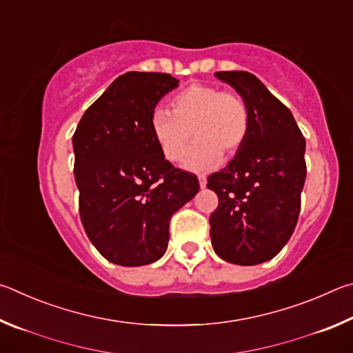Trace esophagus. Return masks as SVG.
Returning <instances> with one entry per match:
<instances>
[{"label": "esophagus", "instance_id": "esophagus-1", "mask_svg": "<svg viewBox=\"0 0 353 353\" xmlns=\"http://www.w3.org/2000/svg\"><path fill=\"white\" fill-rule=\"evenodd\" d=\"M199 187L201 188L207 187V177L205 176H199Z\"/></svg>", "mask_w": 353, "mask_h": 353}]
</instances>
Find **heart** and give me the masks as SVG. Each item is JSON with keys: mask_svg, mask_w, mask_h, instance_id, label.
I'll return each instance as SVG.
<instances>
[{"mask_svg": "<svg viewBox=\"0 0 353 353\" xmlns=\"http://www.w3.org/2000/svg\"><path fill=\"white\" fill-rule=\"evenodd\" d=\"M171 107L172 113L155 109L149 126L170 162L183 159L193 130L196 141L183 162L190 171L214 168L223 154L235 155L248 139L249 107L240 94L221 92L207 83H191L172 98Z\"/></svg>", "mask_w": 353, "mask_h": 353, "instance_id": "heart-1", "label": "heart"}]
</instances>
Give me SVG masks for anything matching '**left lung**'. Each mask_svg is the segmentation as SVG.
<instances>
[{
	"instance_id": "8db88e82",
	"label": "left lung",
	"mask_w": 353,
	"mask_h": 353,
	"mask_svg": "<svg viewBox=\"0 0 353 353\" xmlns=\"http://www.w3.org/2000/svg\"><path fill=\"white\" fill-rule=\"evenodd\" d=\"M246 101L248 139L229 165L207 179L218 194L210 216L212 246L234 265H260L276 256L294 232L305 183V140L296 119L248 71H218Z\"/></svg>"
}]
</instances>
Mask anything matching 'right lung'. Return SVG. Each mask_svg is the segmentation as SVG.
I'll list each match as a JSON object with an SVG mask.
<instances>
[{
	"label": "right lung",
	"instance_id": "right-lung-1",
	"mask_svg": "<svg viewBox=\"0 0 353 353\" xmlns=\"http://www.w3.org/2000/svg\"><path fill=\"white\" fill-rule=\"evenodd\" d=\"M177 87L166 73L129 71L88 107L73 135L82 225L115 265L163 256L171 216L199 191L198 177L165 160L149 126L159 101Z\"/></svg>",
	"mask_w": 353,
	"mask_h": 353
}]
</instances>
